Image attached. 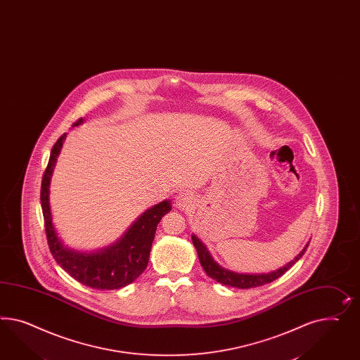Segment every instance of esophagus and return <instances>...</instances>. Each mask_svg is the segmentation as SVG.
Instances as JSON below:
<instances>
[{
	"instance_id": "esophagus-1",
	"label": "esophagus",
	"mask_w": 360,
	"mask_h": 360,
	"mask_svg": "<svg viewBox=\"0 0 360 360\" xmlns=\"http://www.w3.org/2000/svg\"><path fill=\"white\" fill-rule=\"evenodd\" d=\"M194 203V198L187 193H182L175 196V205L179 210H188L190 207H193Z\"/></svg>"
}]
</instances>
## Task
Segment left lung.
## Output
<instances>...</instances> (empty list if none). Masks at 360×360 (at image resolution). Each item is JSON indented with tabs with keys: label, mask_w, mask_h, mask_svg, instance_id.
I'll use <instances>...</instances> for the list:
<instances>
[{
	"label": "left lung",
	"mask_w": 360,
	"mask_h": 360,
	"mask_svg": "<svg viewBox=\"0 0 360 360\" xmlns=\"http://www.w3.org/2000/svg\"><path fill=\"white\" fill-rule=\"evenodd\" d=\"M191 238H193L195 249L198 252L200 264H202L203 270L207 272V275L214 279L216 282L229 285V287L241 288V290L259 287V285L274 282L275 279L281 278L284 272L288 271L292 266L302 258V254L305 253V250L309 245V243H307V246L302 249L300 254L293 261L287 263L284 267H281L276 271L269 272V274H238V272L229 271V270L224 269L219 263L216 262L212 258V255L208 252V249L205 248V243H202L195 234L191 236Z\"/></svg>",
	"instance_id": "1"
}]
</instances>
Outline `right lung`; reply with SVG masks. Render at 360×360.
Here are the masks:
<instances>
[{
  "label": "right lung",
  "mask_w": 360,
  "mask_h": 360,
  "mask_svg": "<svg viewBox=\"0 0 360 360\" xmlns=\"http://www.w3.org/2000/svg\"><path fill=\"white\" fill-rule=\"evenodd\" d=\"M82 122V117L78 119L73 123V127ZM64 140L65 134L58 137L55 146H52L49 165L41 179L40 203L49 250L60 267L81 284L102 291L119 290L136 281L146 270L157 225L169 211H172V203L170 200H164L146 210L120 240L106 249L94 253H82L64 246L52 223L49 198L51 175Z\"/></svg>",
  "instance_id": "1"
}]
</instances>
